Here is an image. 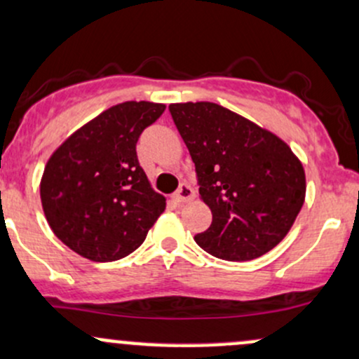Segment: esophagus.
Wrapping results in <instances>:
<instances>
[{"mask_svg":"<svg viewBox=\"0 0 359 359\" xmlns=\"http://www.w3.org/2000/svg\"><path fill=\"white\" fill-rule=\"evenodd\" d=\"M192 198H194V189L189 186V184H182L179 191L173 194V201H177V203H186V201H191Z\"/></svg>","mask_w":359,"mask_h":359,"instance_id":"34e87169","label":"esophagus"}]
</instances>
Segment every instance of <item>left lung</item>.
<instances>
[{
  "mask_svg": "<svg viewBox=\"0 0 359 359\" xmlns=\"http://www.w3.org/2000/svg\"><path fill=\"white\" fill-rule=\"evenodd\" d=\"M196 165L211 226L196 243L224 261H252L274 249L305 201V170L267 129L212 102L168 105Z\"/></svg>",
  "mask_w": 359,
  "mask_h": 359,
  "instance_id": "left-lung-1",
  "label": "left lung"
}]
</instances>
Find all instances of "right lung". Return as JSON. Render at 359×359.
Masks as SVG:
<instances>
[{
	"mask_svg": "<svg viewBox=\"0 0 359 359\" xmlns=\"http://www.w3.org/2000/svg\"><path fill=\"white\" fill-rule=\"evenodd\" d=\"M163 104L124 102L86 122L53 153L41 180L50 230L93 262L135 252L165 210L136 155L141 133Z\"/></svg>",
	"mask_w": 359,
	"mask_h": 359,
	"instance_id": "add662e5",
	"label": "right lung"
}]
</instances>
